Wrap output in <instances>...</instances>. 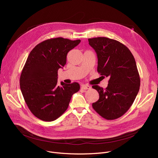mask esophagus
I'll use <instances>...</instances> for the list:
<instances>
[{
    "label": "esophagus",
    "mask_w": 158,
    "mask_h": 158,
    "mask_svg": "<svg viewBox=\"0 0 158 158\" xmlns=\"http://www.w3.org/2000/svg\"><path fill=\"white\" fill-rule=\"evenodd\" d=\"M81 89H91V87L88 85H84L81 86Z\"/></svg>",
    "instance_id": "esophagus-1"
}]
</instances>
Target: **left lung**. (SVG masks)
Segmentation results:
<instances>
[{
  "mask_svg": "<svg viewBox=\"0 0 158 158\" xmlns=\"http://www.w3.org/2000/svg\"><path fill=\"white\" fill-rule=\"evenodd\" d=\"M98 57L97 72L108 77L107 87L94 85L98 100L92 104L94 110L106 120H112L125 114L139 92L140 77L133 55L120 41L106 37L88 39Z\"/></svg>",
  "mask_w": 158,
  "mask_h": 158,
  "instance_id": "obj_1",
  "label": "left lung"
}]
</instances>
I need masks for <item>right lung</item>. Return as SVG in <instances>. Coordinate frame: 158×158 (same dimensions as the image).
Masks as SVG:
<instances>
[{
	"instance_id": "1",
	"label": "right lung",
	"mask_w": 158,
	"mask_h": 158,
	"mask_svg": "<svg viewBox=\"0 0 158 158\" xmlns=\"http://www.w3.org/2000/svg\"><path fill=\"white\" fill-rule=\"evenodd\" d=\"M81 42L61 37L46 40L31 51L22 69L20 86L31 112L46 122L56 120L67 110L77 82L57 85V70L66 64L68 52Z\"/></svg>"
}]
</instances>
